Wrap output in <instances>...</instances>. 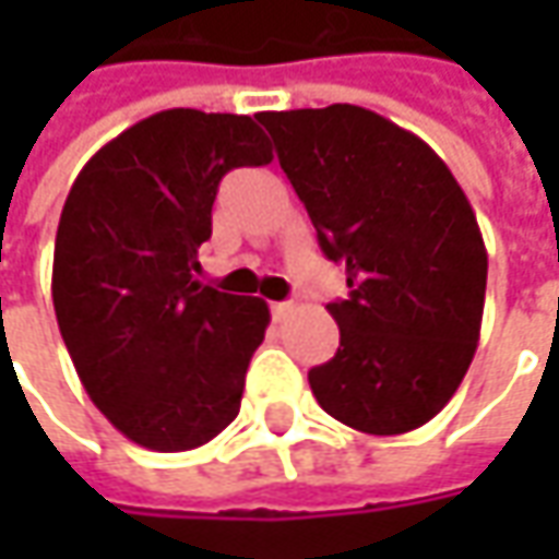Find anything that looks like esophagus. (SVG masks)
I'll use <instances>...</instances> for the list:
<instances>
[{
    "label": "esophagus",
    "mask_w": 559,
    "mask_h": 559,
    "mask_svg": "<svg viewBox=\"0 0 559 559\" xmlns=\"http://www.w3.org/2000/svg\"><path fill=\"white\" fill-rule=\"evenodd\" d=\"M292 308H295L292 301H273V305H270V313H273V320H283V317H289Z\"/></svg>",
    "instance_id": "34e87169"
}]
</instances>
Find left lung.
<instances>
[{"label": "left lung", "mask_w": 559, "mask_h": 559, "mask_svg": "<svg viewBox=\"0 0 559 559\" xmlns=\"http://www.w3.org/2000/svg\"><path fill=\"white\" fill-rule=\"evenodd\" d=\"M317 242L348 273L326 305L338 352L308 373L338 423L370 436L419 429L451 401L479 345L483 233L448 164L360 105L261 111Z\"/></svg>", "instance_id": "obj_1"}]
</instances>
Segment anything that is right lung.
Segmentation results:
<instances>
[{"mask_svg":"<svg viewBox=\"0 0 559 559\" xmlns=\"http://www.w3.org/2000/svg\"><path fill=\"white\" fill-rule=\"evenodd\" d=\"M270 158L248 115L170 108L105 142L61 207L58 330L86 395L148 451H192L239 414L270 308L192 270L224 174Z\"/></svg>","mask_w":559,"mask_h":559,"instance_id":"obj_1","label":"right lung"}]
</instances>
